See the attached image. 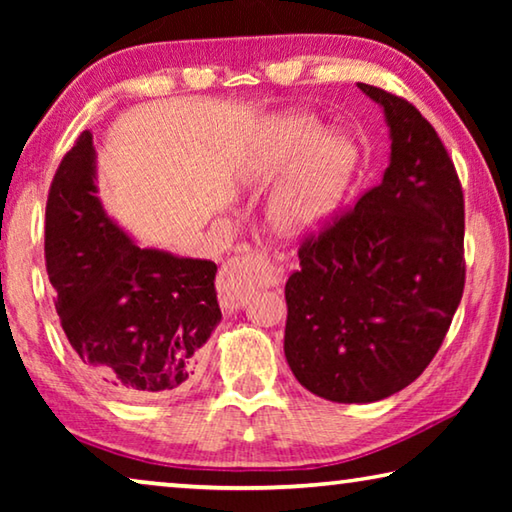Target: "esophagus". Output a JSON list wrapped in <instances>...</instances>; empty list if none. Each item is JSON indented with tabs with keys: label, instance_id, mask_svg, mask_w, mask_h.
Segmentation results:
<instances>
[{
	"label": "esophagus",
	"instance_id": "esophagus-1",
	"mask_svg": "<svg viewBox=\"0 0 512 512\" xmlns=\"http://www.w3.org/2000/svg\"><path fill=\"white\" fill-rule=\"evenodd\" d=\"M262 266L264 273H266V284H282L284 280V271L280 266H275L271 262V257L262 250H250V253L241 255L237 259H232V262L223 268L216 277V291H219V302H221V309L225 314H232V311H237L241 305H244L246 300V275L241 273V268L244 266Z\"/></svg>",
	"mask_w": 512,
	"mask_h": 512
}]
</instances>
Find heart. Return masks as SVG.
Masks as SVG:
<instances>
[{"mask_svg": "<svg viewBox=\"0 0 512 512\" xmlns=\"http://www.w3.org/2000/svg\"><path fill=\"white\" fill-rule=\"evenodd\" d=\"M359 171V146L345 133L325 135V124L305 112L268 119L241 171L248 189H264L282 176L268 198V221L284 237L327 228L348 198Z\"/></svg>", "mask_w": 512, "mask_h": 512, "instance_id": "b5f03b06", "label": "heart"}]
</instances>
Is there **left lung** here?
I'll list each match as a JSON object with an SVG mask.
<instances>
[{
  "instance_id": "8db88e82",
  "label": "left lung",
  "mask_w": 512,
  "mask_h": 512,
  "mask_svg": "<svg viewBox=\"0 0 512 512\" xmlns=\"http://www.w3.org/2000/svg\"><path fill=\"white\" fill-rule=\"evenodd\" d=\"M384 112L381 183L316 239L284 289V357L309 393L370 404L422 375L463 296V189L433 126L409 101L357 83Z\"/></svg>"
}]
</instances>
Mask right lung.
I'll use <instances>...</instances> for the list:
<instances>
[{
  "mask_svg": "<svg viewBox=\"0 0 512 512\" xmlns=\"http://www.w3.org/2000/svg\"><path fill=\"white\" fill-rule=\"evenodd\" d=\"M83 131L47 198L45 257L67 341L94 379L133 402L180 393L221 323L216 264L144 248L112 219Z\"/></svg>",
  "mask_w": 512,
  "mask_h": 512,
  "instance_id": "obj_1",
  "label": "right lung"
}]
</instances>
